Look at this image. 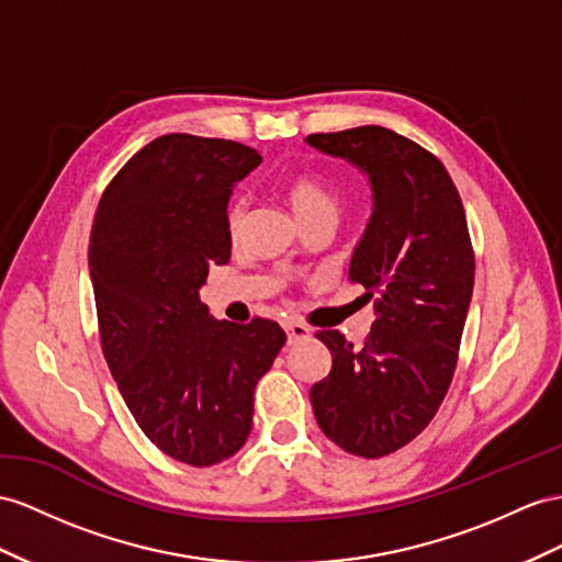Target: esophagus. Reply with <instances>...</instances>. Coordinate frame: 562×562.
<instances>
[{
  "instance_id": "esophagus-1",
  "label": "esophagus",
  "mask_w": 562,
  "mask_h": 562,
  "mask_svg": "<svg viewBox=\"0 0 562 562\" xmlns=\"http://www.w3.org/2000/svg\"><path fill=\"white\" fill-rule=\"evenodd\" d=\"M284 333H286V341L296 344V341H304L311 337V329L301 323H284Z\"/></svg>"
}]
</instances>
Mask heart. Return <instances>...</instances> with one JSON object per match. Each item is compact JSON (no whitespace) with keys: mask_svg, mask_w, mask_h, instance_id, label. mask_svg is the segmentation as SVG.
<instances>
[{"mask_svg":"<svg viewBox=\"0 0 562 562\" xmlns=\"http://www.w3.org/2000/svg\"><path fill=\"white\" fill-rule=\"evenodd\" d=\"M286 201H290L292 211L301 223H308L321 215H337V196L329 190V184L311 172H299L290 178L284 187ZM244 211H247V201L235 199L227 209V233L229 237H237L244 225Z\"/></svg>","mask_w":562,"mask_h":562,"instance_id":"1","label":"heart"}]
</instances>
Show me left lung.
I'll use <instances>...</instances> for the list:
<instances>
[{
  "label": "left lung",
  "instance_id": "obj_1",
  "mask_svg": "<svg viewBox=\"0 0 562 562\" xmlns=\"http://www.w3.org/2000/svg\"><path fill=\"white\" fill-rule=\"evenodd\" d=\"M306 142L370 180L372 213L349 280L378 296L361 349L337 329L318 333L333 370L311 386V404L329 441L382 458L418 437L449 392L474 284L463 201L435 154L386 127Z\"/></svg>",
  "mask_w": 562,
  "mask_h": 562
}]
</instances>
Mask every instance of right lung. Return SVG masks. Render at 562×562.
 Masks as SVG:
<instances>
[{"label": "right lung", "instance_id": "1", "mask_svg": "<svg viewBox=\"0 0 562 562\" xmlns=\"http://www.w3.org/2000/svg\"><path fill=\"white\" fill-rule=\"evenodd\" d=\"M261 154L233 139L172 133L127 161L99 201L90 278L99 337L139 429L166 456L209 468L251 431L254 390L284 329L213 321L199 290L229 261L227 204Z\"/></svg>", "mask_w": 562, "mask_h": 562}]
</instances>
